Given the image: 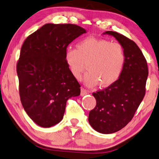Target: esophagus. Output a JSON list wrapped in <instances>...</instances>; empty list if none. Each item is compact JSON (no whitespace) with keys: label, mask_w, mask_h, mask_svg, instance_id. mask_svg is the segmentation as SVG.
<instances>
[{"label":"esophagus","mask_w":159,"mask_h":159,"mask_svg":"<svg viewBox=\"0 0 159 159\" xmlns=\"http://www.w3.org/2000/svg\"><path fill=\"white\" fill-rule=\"evenodd\" d=\"M88 94V91L86 89H84V88L81 87V95L82 96H84V95Z\"/></svg>","instance_id":"1"}]
</instances>
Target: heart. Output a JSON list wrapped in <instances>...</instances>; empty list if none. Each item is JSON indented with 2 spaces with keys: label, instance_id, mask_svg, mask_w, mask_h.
Returning a JSON list of instances; mask_svg holds the SVG:
<instances>
[{
  "label": "heart",
  "instance_id": "heart-1",
  "mask_svg": "<svg viewBox=\"0 0 159 159\" xmlns=\"http://www.w3.org/2000/svg\"><path fill=\"white\" fill-rule=\"evenodd\" d=\"M126 50L123 45L107 40L87 38L77 44V49L66 50L65 60L70 71L80 80L86 69L84 82L88 86L107 87L115 82L126 63Z\"/></svg>",
  "mask_w": 159,
  "mask_h": 159
}]
</instances>
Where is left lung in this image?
Listing matches in <instances>:
<instances>
[{
    "instance_id": "1",
    "label": "left lung",
    "mask_w": 159,
    "mask_h": 159,
    "mask_svg": "<svg viewBox=\"0 0 159 159\" xmlns=\"http://www.w3.org/2000/svg\"><path fill=\"white\" fill-rule=\"evenodd\" d=\"M113 35L126 50V63L120 77L104 89L92 93L97 101L88 120L95 131L102 134L116 132L130 122L145 96L148 77L147 62L133 40L116 32Z\"/></svg>"
}]
</instances>
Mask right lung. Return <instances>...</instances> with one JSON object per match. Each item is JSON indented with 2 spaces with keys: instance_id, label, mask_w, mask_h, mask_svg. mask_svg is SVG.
<instances>
[{
  "instance_id": "add662e5",
  "label": "right lung",
  "mask_w": 159,
  "mask_h": 159,
  "mask_svg": "<svg viewBox=\"0 0 159 159\" xmlns=\"http://www.w3.org/2000/svg\"><path fill=\"white\" fill-rule=\"evenodd\" d=\"M86 33L75 24L48 23L25 39L16 66L22 105L42 127L62 120L67 99L80 94V84L65 60L67 48Z\"/></svg>"
}]
</instances>
